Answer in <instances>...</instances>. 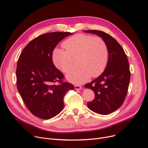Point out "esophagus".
Listing matches in <instances>:
<instances>
[{
    "label": "esophagus",
    "mask_w": 148,
    "mask_h": 148,
    "mask_svg": "<svg viewBox=\"0 0 148 148\" xmlns=\"http://www.w3.org/2000/svg\"><path fill=\"white\" fill-rule=\"evenodd\" d=\"M74 88L77 90H80L82 89V86H80V85H75Z\"/></svg>",
    "instance_id": "1"
}]
</instances>
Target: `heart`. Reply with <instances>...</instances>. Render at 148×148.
Here are the masks:
<instances>
[{"label":"heart","instance_id":"b5f03b06","mask_svg":"<svg viewBox=\"0 0 148 148\" xmlns=\"http://www.w3.org/2000/svg\"><path fill=\"white\" fill-rule=\"evenodd\" d=\"M65 50L54 49L52 59L56 67L66 73L72 68L73 60L78 59L79 67L69 71L66 79L73 83L81 84L91 75L97 77L107 66L108 58V47L103 38L89 35L77 34L68 38L63 43Z\"/></svg>","mask_w":148,"mask_h":148}]
</instances>
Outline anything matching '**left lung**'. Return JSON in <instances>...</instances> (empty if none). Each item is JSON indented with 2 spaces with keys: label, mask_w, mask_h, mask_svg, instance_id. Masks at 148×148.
Instances as JSON below:
<instances>
[{
  "label": "left lung",
  "mask_w": 148,
  "mask_h": 148,
  "mask_svg": "<svg viewBox=\"0 0 148 148\" xmlns=\"http://www.w3.org/2000/svg\"><path fill=\"white\" fill-rule=\"evenodd\" d=\"M84 32L103 38L108 50V60L104 72L84 86L95 93V99L88 103V107L99 114H110L122 106L127 94L130 80L128 58L121 45L111 35L100 30Z\"/></svg>",
  "instance_id": "obj_1"
}]
</instances>
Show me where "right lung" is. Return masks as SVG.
Returning a JSON list of instances; mask_svg holds the SVG:
<instances>
[{"mask_svg": "<svg viewBox=\"0 0 148 148\" xmlns=\"http://www.w3.org/2000/svg\"><path fill=\"white\" fill-rule=\"evenodd\" d=\"M71 32H50L39 36L23 49L18 58L17 87L26 106L34 115L51 119L63 110L64 97L71 83L53 64L52 53L57 44ZM59 82V84L56 83Z\"/></svg>", "mask_w": 148, "mask_h": 148, "instance_id": "1", "label": "right lung"}]
</instances>
